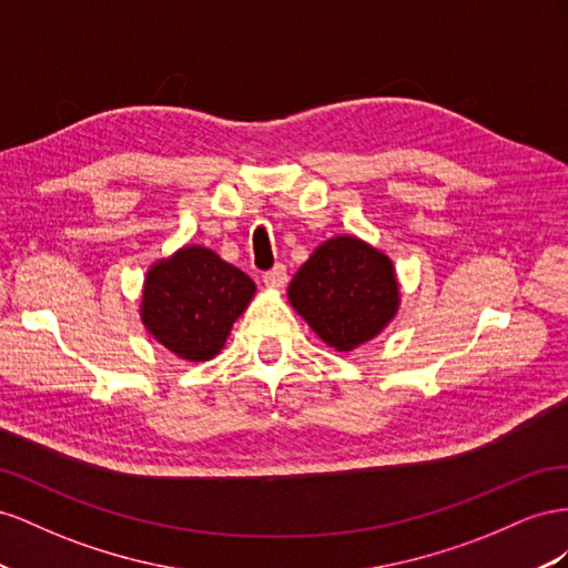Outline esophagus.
Masks as SVG:
<instances>
[{
	"instance_id": "esophagus-1",
	"label": "esophagus",
	"mask_w": 568,
	"mask_h": 568,
	"mask_svg": "<svg viewBox=\"0 0 568 568\" xmlns=\"http://www.w3.org/2000/svg\"><path fill=\"white\" fill-rule=\"evenodd\" d=\"M264 283L268 287H275V290L285 287V283H287V268L283 264H275L271 271L264 273Z\"/></svg>"
}]
</instances>
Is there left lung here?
Wrapping results in <instances>:
<instances>
[{"label": "left lung", "instance_id": "8db88e82", "mask_svg": "<svg viewBox=\"0 0 568 568\" xmlns=\"http://www.w3.org/2000/svg\"><path fill=\"white\" fill-rule=\"evenodd\" d=\"M287 300L312 331L339 352L374 339L393 321L399 285L393 262L359 237L339 235L302 264Z\"/></svg>", "mask_w": 568, "mask_h": 568}]
</instances>
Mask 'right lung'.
I'll list each match as a JSON object with an SVG mask.
<instances>
[{
	"label": "right lung",
	"mask_w": 568,
	"mask_h": 568,
	"mask_svg": "<svg viewBox=\"0 0 568 568\" xmlns=\"http://www.w3.org/2000/svg\"><path fill=\"white\" fill-rule=\"evenodd\" d=\"M254 290L250 275L223 262L216 252L183 247L148 271L142 323L181 359L206 362L225 345Z\"/></svg>",
	"instance_id": "right-lung-1"
}]
</instances>
